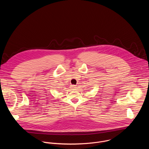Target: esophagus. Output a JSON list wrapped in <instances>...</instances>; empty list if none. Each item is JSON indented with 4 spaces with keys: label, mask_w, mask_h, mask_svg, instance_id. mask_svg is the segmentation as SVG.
I'll use <instances>...</instances> for the list:
<instances>
[{
    "label": "esophagus",
    "mask_w": 149,
    "mask_h": 149,
    "mask_svg": "<svg viewBox=\"0 0 149 149\" xmlns=\"http://www.w3.org/2000/svg\"><path fill=\"white\" fill-rule=\"evenodd\" d=\"M71 88L73 89H75V88H76V86H75V85H72Z\"/></svg>",
    "instance_id": "1"
}]
</instances>
